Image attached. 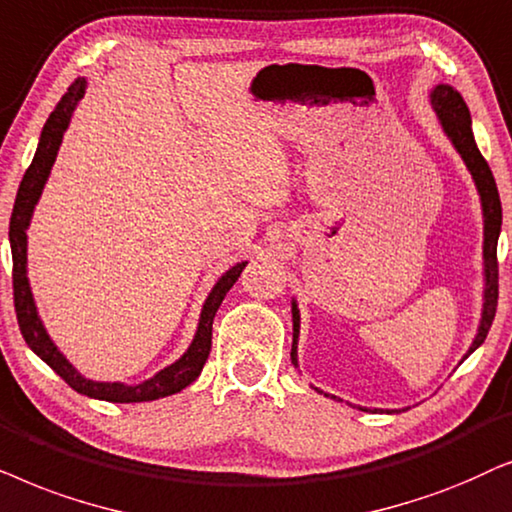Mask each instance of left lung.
Wrapping results in <instances>:
<instances>
[{
    "mask_svg": "<svg viewBox=\"0 0 512 512\" xmlns=\"http://www.w3.org/2000/svg\"><path fill=\"white\" fill-rule=\"evenodd\" d=\"M431 102L438 112L440 124L449 135V140L454 142L456 152L461 154V159L466 161V166L473 175L475 185H478L480 199H482V213H485V276H487V288H485V309H482V320L478 337H475L473 346L468 353H473L478 346L487 339L489 327L496 316V304H499V260H496V243H499V231H501V199L499 189H496L492 168L485 161V156L480 154L478 145H475L473 128H470V112L463 102L461 93L454 91L452 86L440 84L435 86L431 93ZM292 365H297V335H299V311L297 304L292 302Z\"/></svg>",
    "mask_w": 512,
    "mask_h": 512,
    "instance_id": "left-lung-1",
    "label": "left lung"
}]
</instances>
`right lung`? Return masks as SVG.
Segmentation results:
<instances>
[{
  "label": "right lung",
  "instance_id": "add662e5",
  "mask_svg": "<svg viewBox=\"0 0 512 512\" xmlns=\"http://www.w3.org/2000/svg\"><path fill=\"white\" fill-rule=\"evenodd\" d=\"M86 81L74 79L72 86L67 88V93L60 98L56 109L51 112L49 121L44 124L42 140H39L37 154L30 163V168L25 170L23 182L18 187L16 203H13L11 213V224H9V241H11V255H13V306H16V316L20 332H23V339L27 346L37 353L39 358L44 360L51 370H56L60 377L65 379L67 386H72L77 393H84L88 398L107 400V403H147V400L166 398V395L180 393L182 388H187L192 381L199 377L203 365H206L210 346H213V320L215 313L220 309L222 299L227 297L231 285L238 281L245 264L241 262L236 267H231L227 274H224L220 281L215 283L213 292H210L206 304H203L199 330H196V337L192 346H189L185 356H182L177 363L168 365L166 370H161L156 377L142 381L138 386H124V384H102V381H91L84 379L81 374L74 370V367L67 363V358L56 349V344L51 342V337L46 335L42 320L37 316V306H34L30 283H27V224H30L32 210L37 206L39 194L46 185V177L51 173L53 161H56V154L60 149V142H63V133L67 124H70V117L77 107V102L84 95Z\"/></svg>",
  "mask_w": 512,
  "mask_h": 512
}]
</instances>
